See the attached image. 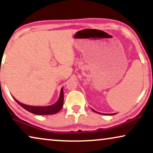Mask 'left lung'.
<instances>
[{"instance_id":"8db88e82","label":"left lung","mask_w":153,"mask_h":153,"mask_svg":"<svg viewBox=\"0 0 153 153\" xmlns=\"http://www.w3.org/2000/svg\"><path fill=\"white\" fill-rule=\"evenodd\" d=\"M92 110H93L94 112H95V113H98V114H100L99 112H97V111H95V110H94V109H93V108H92ZM103 114V115H115V114Z\"/></svg>"}]
</instances>
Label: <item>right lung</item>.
Here are the masks:
<instances>
[{
	"instance_id": "right-lung-1",
	"label": "right lung",
	"mask_w": 153,
	"mask_h": 153,
	"mask_svg": "<svg viewBox=\"0 0 153 153\" xmlns=\"http://www.w3.org/2000/svg\"><path fill=\"white\" fill-rule=\"evenodd\" d=\"M15 100V101L19 104L21 106H22L24 109L32 113L35 115H51L55 114L56 113L59 112L63 106V100H64V94H63V88H62L61 91H60V96L57 102L54 103L52 105L45 106H30L27 105V104H23L22 102H19L17 100L13 97Z\"/></svg>"
}]
</instances>
